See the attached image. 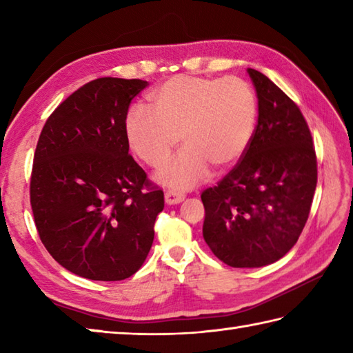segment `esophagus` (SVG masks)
Here are the masks:
<instances>
[{
    "label": "esophagus",
    "mask_w": 353,
    "mask_h": 353,
    "mask_svg": "<svg viewBox=\"0 0 353 353\" xmlns=\"http://www.w3.org/2000/svg\"><path fill=\"white\" fill-rule=\"evenodd\" d=\"M185 200V194L176 192V191H167L165 192V203L167 205H179Z\"/></svg>",
    "instance_id": "esophagus-1"
}]
</instances>
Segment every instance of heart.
Returning <instances> with one entry per match:
<instances>
[{"label": "heart", "mask_w": 353, "mask_h": 353, "mask_svg": "<svg viewBox=\"0 0 353 353\" xmlns=\"http://www.w3.org/2000/svg\"><path fill=\"white\" fill-rule=\"evenodd\" d=\"M150 109L125 115L127 144L142 162L159 168L181 141L186 147L157 172V182L190 190L211 172L235 165L249 147L258 118L252 86L238 77L176 76L147 95Z\"/></svg>", "instance_id": "b5f03b06"}]
</instances>
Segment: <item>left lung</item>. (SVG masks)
I'll use <instances>...</instances> for the list:
<instances>
[{
  "label": "left lung",
  "instance_id": "obj_1",
  "mask_svg": "<svg viewBox=\"0 0 353 353\" xmlns=\"http://www.w3.org/2000/svg\"><path fill=\"white\" fill-rule=\"evenodd\" d=\"M258 124L235 168L201 192L203 238L224 264L256 268L297 243L317 186V157L301 109L264 74L247 70Z\"/></svg>",
  "mask_w": 353,
  "mask_h": 353
}]
</instances>
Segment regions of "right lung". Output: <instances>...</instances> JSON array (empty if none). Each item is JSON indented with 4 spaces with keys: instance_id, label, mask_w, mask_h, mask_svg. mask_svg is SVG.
Instances as JSON below:
<instances>
[{
    "instance_id": "1",
    "label": "right lung",
    "mask_w": 353,
    "mask_h": 353,
    "mask_svg": "<svg viewBox=\"0 0 353 353\" xmlns=\"http://www.w3.org/2000/svg\"><path fill=\"white\" fill-rule=\"evenodd\" d=\"M148 81L101 77L52 112L37 141L30 203L45 249L71 273L123 281L144 264L163 191L129 154L124 121Z\"/></svg>"
}]
</instances>
